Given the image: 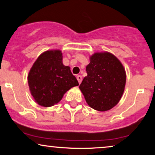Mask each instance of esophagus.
<instances>
[{
	"label": "esophagus",
	"instance_id": "34e87169",
	"mask_svg": "<svg viewBox=\"0 0 155 155\" xmlns=\"http://www.w3.org/2000/svg\"><path fill=\"white\" fill-rule=\"evenodd\" d=\"M77 80H78V82H79V84L81 83L82 80V77L81 75H78L77 76Z\"/></svg>",
	"mask_w": 155,
	"mask_h": 155
}]
</instances>
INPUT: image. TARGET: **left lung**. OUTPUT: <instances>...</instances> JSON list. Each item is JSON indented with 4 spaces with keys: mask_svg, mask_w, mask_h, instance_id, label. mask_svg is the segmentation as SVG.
Instances as JSON below:
<instances>
[{
    "mask_svg": "<svg viewBox=\"0 0 155 155\" xmlns=\"http://www.w3.org/2000/svg\"><path fill=\"white\" fill-rule=\"evenodd\" d=\"M87 75L79 87L87 104L97 111L110 110L118 103L126 81L120 61L109 52H97L90 57Z\"/></svg>",
    "mask_w": 155,
    "mask_h": 155,
    "instance_id": "1",
    "label": "left lung"
}]
</instances>
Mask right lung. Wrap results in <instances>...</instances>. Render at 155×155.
<instances>
[{"instance_id": "add662e5", "label": "right lung", "mask_w": 155, "mask_h": 155, "mask_svg": "<svg viewBox=\"0 0 155 155\" xmlns=\"http://www.w3.org/2000/svg\"><path fill=\"white\" fill-rule=\"evenodd\" d=\"M27 80L35 101L44 107L58 103L67 91L79 85L70 67L63 64L60 50L42 53L31 68Z\"/></svg>"}]
</instances>
